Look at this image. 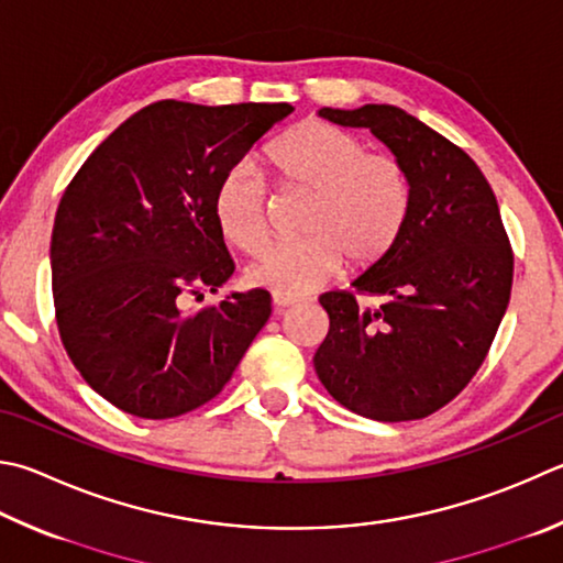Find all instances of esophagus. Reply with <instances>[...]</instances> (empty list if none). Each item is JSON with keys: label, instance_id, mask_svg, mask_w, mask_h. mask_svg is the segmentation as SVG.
Here are the masks:
<instances>
[{"label": "esophagus", "instance_id": "34e87169", "mask_svg": "<svg viewBox=\"0 0 563 563\" xmlns=\"http://www.w3.org/2000/svg\"><path fill=\"white\" fill-rule=\"evenodd\" d=\"M298 305V300L295 298H285V295H273V308L278 314H283L288 308H295Z\"/></svg>", "mask_w": 563, "mask_h": 563}]
</instances>
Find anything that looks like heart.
Instances as JSON below:
<instances>
[{"mask_svg": "<svg viewBox=\"0 0 563 563\" xmlns=\"http://www.w3.org/2000/svg\"><path fill=\"white\" fill-rule=\"evenodd\" d=\"M275 189L308 194L298 233L253 261V288L285 298L320 288L342 268L364 273L401 241L413 207L406 165L386 152H366L362 137L330 122L310 120L278 137L265 152ZM221 236L243 253H258L271 236V199L251 167L223 175L213 194Z\"/></svg>", "mask_w": 563, "mask_h": 563, "instance_id": "1", "label": "heart"}]
</instances>
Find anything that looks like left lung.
Segmentation results:
<instances>
[{"label":"left lung","mask_w":563,"mask_h":563,"mask_svg":"<svg viewBox=\"0 0 563 563\" xmlns=\"http://www.w3.org/2000/svg\"><path fill=\"white\" fill-rule=\"evenodd\" d=\"M320 115L372 130L411 175L413 207L379 265L352 290L320 295L330 332L314 372L354 413L416 421L451 404L485 362L512 292V246L493 187L451 140L396 106Z\"/></svg>","instance_id":"left-lung-1"}]
</instances>
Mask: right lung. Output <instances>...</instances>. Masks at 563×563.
Returning <instances> with one entry per match:
<instances>
[{"label": "right lung", "mask_w": 563, "mask_h": 563, "mask_svg": "<svg viewBox=\"0 0 563 563\" xmlns=\"http://www.w3.org/2000/svg\"><path fill=\"white\" fill-rule=\"evenodd\" d=\"M290 112L159 100L100 142L66 187L51 233L58 334L88 386L120 411L162 421L211 401L268 322L261 288L197 312L181 300L233 275L213 194Z\"/></svg>", "instance_id": "obj_1"}]
</instances>
